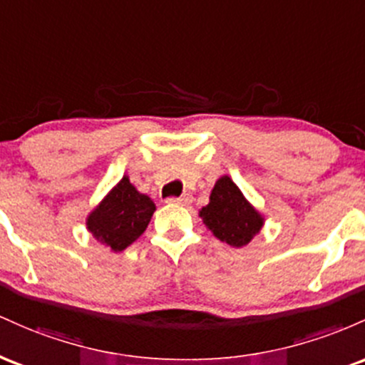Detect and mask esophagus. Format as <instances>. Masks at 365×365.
<instances>
[{
  "label": "esophagus",
  "instance_id": "34e87169",
  "mask_svg": "<svg viewBox=\"0 0 365 365\" xmlns=\"http://www.w3.org/2000/svg\"><path fill=\"white\" fill-rule=\"evenodd\" d=\"M191 202H193V198H191L190 195L179 196V198H174V196H172V198H167V203H170V205H182V207H187V205H190Z\"/></svg>",
  "mask_w": 365,
  "mask_h": 365
}]
</instances>
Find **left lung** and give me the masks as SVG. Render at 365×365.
<instances>
[{
  "label": "left lung",
  "mask_w": 365,
  "mask_h": 365,
  "mask_svg": "<svg viewBox=\"0 0 365 365\" xmlns=\"http://www.w3.org/2000/svg\"><path fill=\"white\" fill-rule=\"evenodd\" d=\"M200 217L215 237L236 248L248 245L264 226L262 215L227 175L215 182L210 203L200 210Z\"/></svg>",
  "instance_id": "1"
}]
</instances>
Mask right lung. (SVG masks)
Wrapping results in <instances>:
<instances>
[{
	"label": "right lung",
	"mask_w": 365,
	"mask_h": 365,
	"mask_svg": "<svg viewBox=\"0 0 365 365\" xmlns=\"http://www.w3.org/2000/svg\"><path fill=\"white\" fill-rule=\"evenodd\" d=\"M155 203L139 193L129 181H122L105 196V200L88 217V229L100 243L113 252H122L148 227Z\"/></svg>",
	"instance_id": "obj_1"
}]
</instances>
